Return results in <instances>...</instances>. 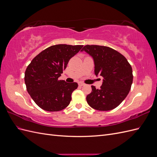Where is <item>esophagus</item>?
Returning <instances> with one entry per match:
<instances>
[{
  "instance_id": "34e87169",
  "label": "esophagus",
  "mask_w": 157,
  "mask_h": 157,
  "mask_svg": "<svg viewBox=\"0 0 157 157\" xmlns=\"http://www.w3.org/2000/svg\"><path fill=\"white\" fill-rule=\"evenodd\" d=\"M85 84L84 83H83V82H78V85L80 86H84Z\"/></svg>"
}]
</instances>
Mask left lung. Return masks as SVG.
<instances>
[{"label":"left lung","instance_id":"left-lung-1","mask_svg":"<svg viewBox=\"0 0 157 157\" xmlns=\"http://www.w3.org/2000/svg\"><path fill=\"white\" fill-rule=\"evenodd\" d=\"M83 51L94 59L95 75L103 77L100 88L92 86V92L86 96L87 103L98 111L112 110L130 92L133 82L131 65L124 56L107 46L86 45Z\"/></svg>","mask_w":157,"mask_h":157}]
</instances>
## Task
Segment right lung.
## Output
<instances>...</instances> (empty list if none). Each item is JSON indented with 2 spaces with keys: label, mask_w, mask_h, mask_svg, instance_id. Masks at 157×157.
I'll return each mask as SVG.
<instances>
[{
  "label": "right lung",
  "mask_w": 157,
  "mask_h": 157,
  "mask_svg": "<svg viewBox=\"0 0 157 157\" xmlns=\"http://www.w3.org/2000/svg\"><path fill=\"white\" fill-rule=\"evenodd\" d=\"M82 45L57 44L42 51L27 66L25 83L28 93L36 105L46 111H59L67 107L77 82L68 83L58 78L69 59Z\"/></svg>",
  "instance_id": "right-lung-1"
}]
</instances>
